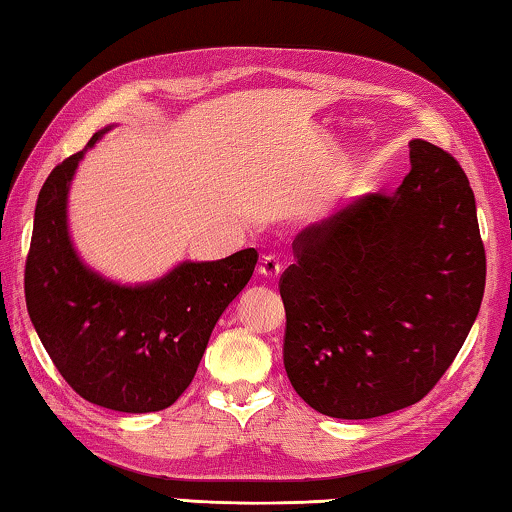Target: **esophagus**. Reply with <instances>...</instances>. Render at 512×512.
Segmentation results:
<instances>
[{"instance_id": "obj_1", "label": "esophagus", "mask_w": 512, "mask_h": 512, "mask_svg": "<svg viewBox=\"0 0 512 512\" xmlns=\"http://www.w3.org/2000/svg\"><path fill=\"white\" fill-rule=\"evenodd\" d=\"M259 273L264 275L266 280H278L280 273H282V264L280 259L275 255H266L262 257V264H259Z\"/></svg>"}]
</instances>
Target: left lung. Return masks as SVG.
Here are the masks:
<instances>
[{
    "instance_id": "1",
    "label": "left lung",
    "mask_w": 512,
    "mask_h": 512,
    "mask_svg": "<svg viewBox=\"0 0 512 512\" xmlns=\"http://www.w3.org/2000/svg\"><path fill=\"white\" fill-rule=\"evenodd\" d=\"M294 250L280 296L300 399L337 419L424 399L465 344L485 289L476 200L458 161L410 141L394 196L353 200L305 227Z\"/></svg>"
}]
</instances>
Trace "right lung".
<instances>
[{
  "instance_id": "obj_1",
  "label": "right lung",
  "mask_w": 512,
  "mask_h": 512,
  "mask_svg": "<svg viewBox=\"0 0 512 512\" xmlns=\"http://www.w3.org/2000/svg\"><path fill=\"white\" fill-rule=\"evenodd\" d=\"M111 127L56 166L38 193L24 269L31 323L81 399L118 412H157L191 385L216 321L248 285L257 250L182 262L164 278L120 285L81 262L68 230L79 161Z\"/></svg>"
}]
</instances>
